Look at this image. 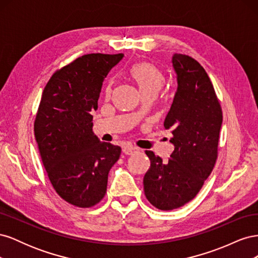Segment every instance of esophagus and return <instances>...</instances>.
Masks as SVG:
<instances>
[{
	"instance_id": "1",
	"label": "esophagus",
	"mask_w": 258,
	"mask_h": 258,
	"mask_svg": "<svg viewBox=\"0 0 258 258\" xmlns=\"http://www.w3.org/2000/svg\"><path fill=\"white\" fill-rule=\"evenodd\" d=\"M122 152L126 155H134L139 152V148H137L135 146H131V145H124L122 147Z\"/></svg>"
}]
</instances>
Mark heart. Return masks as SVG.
<instances>
[{
    "mask_svg": "<svg viewBox=\"0 0 258 258\" xmlns=\"http://www.w3.org/2000/svg\"><path fill=\"white\" fill-rule=\"evenodd\" d=\"M131 79L137 84L140 92L142 96L157 95L159 90L165 85V75L160 70L150 62H139L130 70ZM106 96L108 97L112 92V86L108 85L106 87Z\"/></svg>",
    "mask_w": 258,
    "mask_h": 258,
    "instance_id": "1",
    "label": "heart"
}]
</instances>
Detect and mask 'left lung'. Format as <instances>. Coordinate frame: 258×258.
I'll return each instance as SVG.
<instances>
[{
  "mask_svg": "<svg viewBox=\"0 0 258 258\" xmlns=\"http://www.w3.org/2000/svg\"><path fill=\"white\" fill-rule=\"evenodd\" d=\"M177 89L165 119L174 151L167 161L145 151L151 167L143 178L147 200L159 210L181 208L192 200L217 159L222 107L206 70L194 58L174 53Z\"/></svg>",
  "mask_w": 258,
  "mask_h": 258,
  "instance_id": "left-lung-1",
  "label": "left lung"
}]
</instances>
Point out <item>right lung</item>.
<instances>
[{
	"mask_svg": "<svg viewBox=\"0 0 258 258\" xmlns=\"http://www.w3.org/2000/svg\"><path fill=\"white\" fill-rule=\"evenodd\" d=\"M123 53H88L54 72L46 84L34 136L49 181L59 196L79 208L103 199L107 176L121 148L92 132L101 88Z\"/></svg>",
	"mask_w": 258,
	"mask_h": 258,
	"instance_id": "obj_1",
	"label": "right lung"
}]
</instances>
